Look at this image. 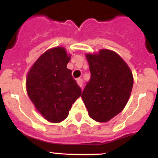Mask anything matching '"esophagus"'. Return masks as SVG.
Wrapping results in <instances>:
<instances>
[{"instance_id": "esophagus-1", "label": "esophagus", "mask_w": 158, "mask_h": 158, "mask_svg": "<svg viewBox=\"0 0 158 158\" xmlns=\"http://www.w3.org/2000/svg\"><path fill=\"white\" fill-rule=\"evenodd\" d=\"M77 82L78 85L80 86V87H82V86H83V80H82L81 78H78V79H77Z\"/></svg>"}]
</instances>
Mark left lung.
Returning a JSON list of instances; mask_svg holds the SVG:
<instances>
[{
	"label": "left lung",
	"mask_w": 158,
	"mask_h": 158,
	"mask_svg": "<svg viewBox=\"0 0 158 158\" xmlns=\"http://www.w3.org/2000/svg\"><path fill=\"white\" fill-rule=\"evenodd\" d=\"M91 78L81 97L89 116L104 123L118 115L126 106L133 87V76L126 62L109 50L87 54Z\"/></svg>",
	"instance_id": "1"
}]
</instances>
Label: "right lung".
I'll use <instances>...</instances> for the list:
<instances>
[{"label": "right lung", "instance_id": "1", "mask_svg": "<svg viewBox=\"0 0 158 158\" xmlns=\"http://www.w3.org/2000/svg\"><path fill=\"white\" fill-rule=\"evenodd\" d=\"M68 57L63 47L46 51L32 65L27 77L29 98L47 120H64L81 89L67 69Z\"/></svg>", "mask_w": 158, "mask_h": 158}]
</instances>
